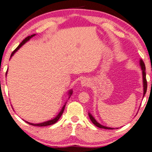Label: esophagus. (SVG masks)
<instances>
[{
  "label": "esophagus",
  "mask_w": 152,
  "mask_h": 152,
  "mask_svg": "<svg viewBox=\"0 0 152 152\" xmlns=\"http://www.w3.org/2000/svg\"><path fill=\"white\" fill-rule=\"evenodd\" d=\"M81 85L82 86H90L91 85V82L89 81V80H88L87 78H84L83 80H81Z\"/></svg>",
  "instance_id": "obj_1"
}]
</instances>
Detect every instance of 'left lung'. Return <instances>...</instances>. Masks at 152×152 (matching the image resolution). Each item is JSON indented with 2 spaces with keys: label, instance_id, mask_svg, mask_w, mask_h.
Returning <instances> with one entry per match:
<instances>
[{
  "label": "left lung",
  "instance_id": "8db88e82",
  "mask_svg": "<svg viewBox=\"0 0 152 152\" xmlns=\"http://www.w3.org/2000/svg\"><path fill=\"white\" fill-rule=\"evenodd\" d=\"M140 65L141 67V70H142V72H143V96L145 94L146 91H147V87H148V84H147V80H146V74H145V64L143 61L142 60H140ZM90 119H91V121L94 123V125H96V127H99V128H102V129H113V128H110V127H107L105 126H103L100 124V123H98L96 120L94 119V118L91 115V113L88 114Z\"/></svg>",
  "mask_w": 152,
  "mask_h": 152
}]
</instances>
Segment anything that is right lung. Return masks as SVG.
<instances>
[{
    "label": "right lung",
    "instance_id": "1",
    "mask_svg": "<svg viewBox=\"0 0 152 152\" xmlns=\"http://www.w3.org/2000/svg\"><path fill=\"white\" fill-rule=\"evenodd\" d=\"M35 35V34H33V35H31V36H28V37H27L26 38H25V39L22 41V42L20 43L19 44V45L18 46V47L15 49V50L12 51V53H11V57H12V56H13V54L14 53L16 52V51L19 50V49L21 47V46L24 44V43H25V42H27V41H29L31 38L32 37H33V36ZM72 91H70V92H69V94H70V95L72 94ZM65 106L66 105H64V106L63 107V108L62 109H61V111H60V113H59V114L58 115V116L56 117V118H54V119H52V120H50V121H46V122H44V123H39V124H33V123H29V122H27V121H26L27 123H29V125H33V126H38V127H45V126H48V125H53V124H54V123H56V122L58 121V119H60V117L61 116V115H62V113H63V112H64V109H65Z\"/></svg>",
    "mask_w": 152,
    "mask_h": 152
}]
</instances>
